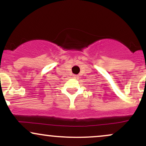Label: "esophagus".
<instances>
[{
	"instance_id": "1",
	"label": "esophagus",
	"mask_w": 146,
	"mask_h": 146,
	"mask_svg": "<svg viewBox=\"0 0 146 146\" xmlns=\"http://www.w3.org/2000/svg\"><path fill=\"white\" fill-rule=\"evenodd\" d=\"M73 76H74L75 78H76V77H77V75H73Z\"/></svg>"
}]
</instances>
